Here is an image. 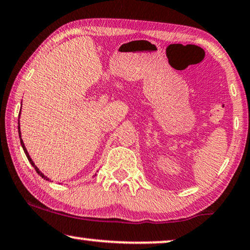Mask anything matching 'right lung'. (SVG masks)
I'll use <instances>...</instances> for the list:
<instances>
[{
    "label": "right lung",
    "mask_w": 250,
    "mask_h": 250,
    "mask_svg": "<svg viewBox=\"0 0 250 250\" xmlns=\"http://www.w3.org/2000/svg\"><path fill=\"white\" fill-rule=\"evenodd\" d=\"M18 131H19V137H20V143H21V146H22V148H23V152H24V154H26V156H27L28 161L30 162V164L33 165L35 170H36L37 173L40 174L42 178L45 179V180H50V179H48V178L46 177V175H45L44 173H42V172L40 171V168H38V167H36V165H35V163H34V162H33V160H31V157L29 156V154H28V152H27V148H26V147H24V144H23V142H22V139H21V132H20V122H19V120H18Z\"/></svg>",
    "instance_id": "add662e5"
}]
</instances>
